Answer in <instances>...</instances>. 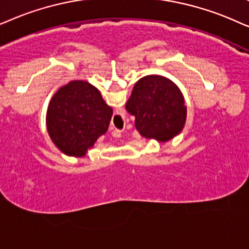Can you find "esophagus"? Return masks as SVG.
Wrapping results in <instances>:
<instances>
[{
	"mask_svg": "<svg viewBox=\"0 0 249 249\" xmlns=\"http://www.w3.org/2000/svg\"><path fill=\"white\" fill-rule=\"evenodd\" d=\"M112 135H114L115 138H119L122 135V131H119V130H115L114 131V133H112Z\"/></svg>",
	"mask_w": 249,
	"mask_h": 249,
	"instance_id": "obj_1",
	"label": "esophagus"
}]
</instances>
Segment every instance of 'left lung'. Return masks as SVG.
I'll use <instances>...</instances> for the list:
<instances>
[{
	"mask_svg": "<svg viewBox=\"0 0 249 249\" xmlns=\"http://www.w3.org/2000/svg\"><path fill=\"white\" fill-rule=\"evenodd\" d=\"M126 110L135 117L142 137L159 142L171 140L184 126L187 107L178 88L157 75L144 76L134 85Z\"/></svg>",
	"mask_w": 249,
	"mask_h": 249,
	"instance_id": "8db88e82",
	"label": "left lung"
}]
</instances>
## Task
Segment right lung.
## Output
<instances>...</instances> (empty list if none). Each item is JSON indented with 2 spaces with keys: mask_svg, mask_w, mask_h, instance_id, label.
I'll return each instance as SVG.
<instances>
[{
  "mask_svg": "<svg viewBox=\"0 0 249 249\" xmlns=\"http://www.w3.org/2000/svg\"><path fill=\"white\" fill-rule=\"evenodd\" d=\"M112 109L97 88L72 81L55 92L50 101L46 125L58 149L68 156L83 157L108 130Z\"/></svg>",
  "mask_w": 249,
  "mask_h": 249,
  "instance_id": "1",
  "label": "right lung"
}]
</instances>
